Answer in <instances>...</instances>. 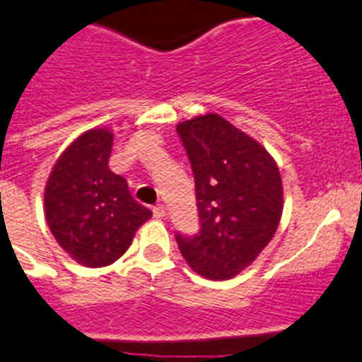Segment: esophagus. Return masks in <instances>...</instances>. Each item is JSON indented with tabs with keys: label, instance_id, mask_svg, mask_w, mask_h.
I'll return each mask as SVG.
<instances>
[{
	"label": "esophagus",
	"instance_id": "34e87169",
	"mask_svg": "<svg viewBox=\"0 0 362 362\" xmlns=\"http://www.w3.org/2000/svg\"><path fill=\"white\" fill-rule=\"evenodd\" d=\"M153 216L157 219H162L165 216V209H164V205L162 204H158V205H155L153 207Z\"/></svg>",
	"mask_w": 362,
	"mask_h": 362
}]
</instances>
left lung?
I'll return each instance as SVG.
<instances>
[{
	"label": "left lung",
	"mask_w": 362,
	"mask_h": 362,
	"mask_svg": "<svg viewBox=\"0 0 362 362\" xmlns=\"http://www.w3.org/2000/svg\"><path fill=\"white\" fill-rule=\"evenodd\" d=\"M194 175L202 228L177 235L198 275L227 280L248 268L279 228L284 189L279 165L264 146L219 114L177 124Z\"/></svg>",
	"instance_id": "left-lung-1"
}]
</instances>
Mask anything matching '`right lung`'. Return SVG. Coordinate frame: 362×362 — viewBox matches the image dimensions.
<instances>
[{"label": "right lung", "mask_w": 362, "mask_h": 362, "mask_svg": "<svg viewBox=\"0 0 362 362\" xmlns=\"http://www.w3.org/2000/svg\"><path fill=\"white\" fill-rule=\"evenodd\" d=\"M114 134L90 128L60 153L44 187V214L64 252L87 268H103L130 248L151 211L137 204L109 168Z\"/></svg>", "instance_id": "right-lung-1"}]
</instances>
